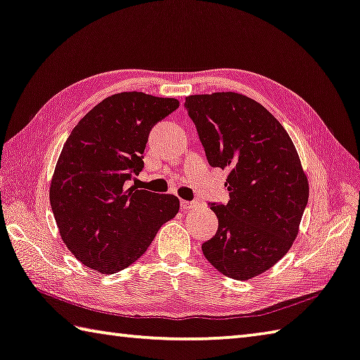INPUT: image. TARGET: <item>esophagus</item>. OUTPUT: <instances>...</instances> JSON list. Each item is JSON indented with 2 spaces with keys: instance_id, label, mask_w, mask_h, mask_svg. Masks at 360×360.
Returning <instances> with one entry per match:
<instances>
[{
  "instance_id": "1",
  "label": "esophagus",
  "mask_w": 360,
  "mask_h": 360,
  "mask_svg": "<svg viewBox=\"0 0 360 360\" xmlns=\"http://www.w3.org/2000/svg\"><path fill=\"white\" fill-rule=\"evenodd\" d=\"M200 205L197 201H186V200H182L181 201V209H184V211H191V209H195V207H198Z\"/></svg>"
}]
</instances>
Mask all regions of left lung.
<instances>
[{
  "label": "left lung",
  "mask_w": 360,
  "mask_h": 360,
  "mask_svg": "<svg viewBox=\"0 0 360 360\" xmlns=\"http://www.w3.org/2000/svg\"><path fill=\"white\" fill-rule=\"evenodd\" d=\"M186 108L209 165L230 172V201L211 202L219 230L201 245L202 255L226 277H257L290 250L309 201L296 148L282 124L247 96H188Z\"/></svg>",
  "instance_id": "obj_1"
}]
</instances>
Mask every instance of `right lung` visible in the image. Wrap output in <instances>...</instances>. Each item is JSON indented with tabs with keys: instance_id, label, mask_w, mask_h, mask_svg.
Wrapping results in <instances>:
<instances>
[{
	"instance_id": "add662e5",
	"label": "right lung",
	"mask_w": 360,
	"mask_h": 360,
	"mask_svg": "<svg viewBox=\"0 0 360 360\" xmlns=\"http://www.w3.org/2000/svg\"><path fill=\"white\" fill-rule=\"evenodd\" d=\"M178 99L120 93L84 115L63 146L50 205L63 243L84 266L115 274L135 263L179 211L174 195L129 187L145 163L148 136Z\"/></svg>"
}]
</instances>
